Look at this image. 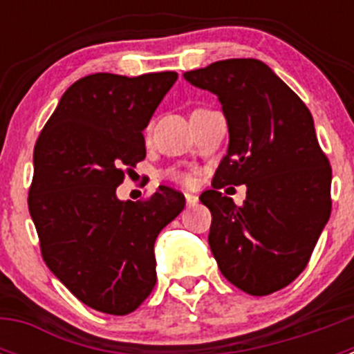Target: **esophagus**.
<instances>
[{"label": "esophagus", "mask_w": 354, "mask_h": 354, "mask_svg": "<svg viewBox=\"0 0 354 354\" xmlns=\"http://www.w3.org/2000/svg\"><path fill=\"white\" fill-rule=\"evenodd\" d=\"M186 205L187 207H195L196 204H198V196L196 195H192V193H186Z\"/></svg>", "instance_id": "esophagus-1"}]
</instances>
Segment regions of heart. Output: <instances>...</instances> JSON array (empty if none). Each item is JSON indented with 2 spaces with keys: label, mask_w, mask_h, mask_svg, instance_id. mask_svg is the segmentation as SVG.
I'll return each instance as SVG.
<instances>
[{
  "label": "heart",
  "mask_w": 354,
  "mask_h": 354,
  "mask_svg": "<svg viewBox=\"0 0 354 354\" xmlns=\"http://www.w3.org/2000/svg\"><path fill=\"white\" fill-rule=\"evenodd\" d=\"M183 179H184V180H186V177H183Z\"/></svg>",
  "instance_id": "1"
}]
</instances>
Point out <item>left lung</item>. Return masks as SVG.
<instances>
[{"label":"left lung","instance_id":"left-lung-1","mask_svg":"<svg viewBox=\"0 0 354 354\" xmlns=\"http://www.w3.org/2000/svg\"><path fill=\"white\" fill-rule=\"evenodd\" d=\"M184 80L218 95L228 126L227 154L200 195L218 268L252 296L283 289L306 268L331 212V167L314 118L261 60L214 62ZM227 183L247 184L245 205L221 195Z\"/></svg>","mask_w":354,"mask_h":354}]
</instances>
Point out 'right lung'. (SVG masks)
Wrapping results in <instances>:
<instances>
[{
  "label": "right lung",
  "mask_w": 354,
  "mask_h": 354,
  "mask_svg": "<svg viewBox=\"0 0 354 354\" xmlns=\"http://www.w3.org/2000/svg\"><path fill=\"white\" fill-rule=\"evenodd\" d=\"M175 81L177 72L81 77L35 143L28 209L44 261L104 314H129L152 292L156 237L186 204L167 186L143 202L117 196L124 168L145 159L143 129Z\"/></svg>",
  "instance_id": "right-lung-1"
}]
</instances>
